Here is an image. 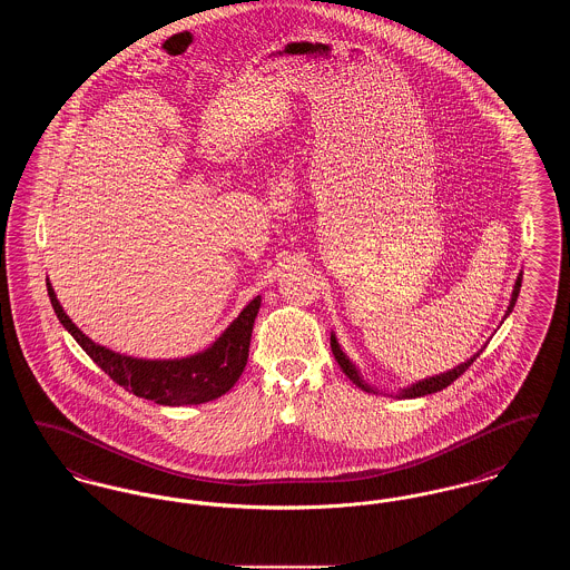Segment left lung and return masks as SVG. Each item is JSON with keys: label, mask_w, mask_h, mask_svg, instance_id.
<instances>
[{"label": "left lung", "mask_w": 570, "mask_h": 570, "mask_svg": "<svg viewBox=\"0 0 570 570\" xmlns=\"http://www.w3.org/2000/svg\"><path fill=\"white\" fill-rule=\"evenodd\" d=\"M521 273L517 275L515 286H513V293H511V301H509V307H507V312H504V318H509L511 316V312H513V307H515L517 297H519V288H521ZM502 318V321H504ZM485 348V346H483ZM483 348L479 351V353L472 354L468 361H463L460 365H455L453 370H449V372H442V374H435V376H430V379L416 380V382H412V384H407L404 389H397V393H384V391H380L379 386H374L372 382H367L365 376L361 374V370L354 365L353 361H351V356L342 351V346H340V342H337V337H335V333L331 331V351L335 354V358H337V363H340V367H342V372L348 376V379L353 380L354 384L358 386V389H363L365 393H384V395H389V397H397V400H414V397H423V395H430V393H438V391H442V389H446L453 380L460 379L461 374L476 361V356L483 353Z\"/></svg>", "instance_id": "1"}]
</instances>
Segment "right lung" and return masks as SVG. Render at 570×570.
Here are the masks:
<instances>
[{"mask_svg": "<svg viewBox=\"0 0 570 570\" xmlns=\"http://www.w3.org/2000/svg\"><path fill=\"white\" fill-rule=\"evenodd\" d=\"M47 291L55 314L94 363L136 397L160 406H196L222 397L242 376L249 353L254 321L261 309V295L252 298L239 316L226 326L205 351L177 358H142L110 351L87 337L63 312L47 277Z\"/></svg>", "mask_w": 570, "mask_h": 570, "instance_id": "1", "label": "right lung"}]
</instances>
